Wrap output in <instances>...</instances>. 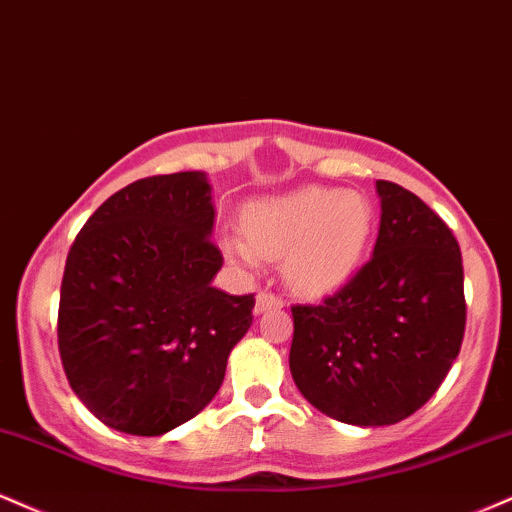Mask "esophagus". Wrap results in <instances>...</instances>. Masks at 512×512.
<instances>
[{
  "instance_id": "1",
  "label": "esophagus",
  "mask_w": 512,
  "mask_h": 512,
  "mask_svg": "<svg viewBox=\"0 0 512 512\" xmlns=\"http://www.w3.org/2000/svg\"><path fill=\"white\" fill-rule=\"evenodd\" d=\"M270 309H282V299L275 297L273 292H258L256 294L254 314L261 316V314H266V311H270Z\"/></svg>"
}]
</instances>
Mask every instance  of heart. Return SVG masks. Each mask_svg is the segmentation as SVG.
Listing matches in <instances>:
<instances>
[{
    "mask_svg": "<svg viewBox=\"0 0 512 512\" xmlns=\"http://www.w3.org/2000/svg\"><path fill=\"white\" fill-rule=\"evenodd\" d=\"M242 237H222V251L239 266L256 268L261 258H282L287 285L302 297L340 290L362 263L374 206L357 191L306 186L292 194L261 198L246 206Z\"/></svg>",
    "mask_w": 512,
    "mask_h": 512,
    "instance_id": "obj_1",
    "label": "heart"
}]
</instances>
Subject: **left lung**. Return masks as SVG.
<instances>
[{
    "label": "left lung",
    "mask_w": 512,
    "mask_h": 512,
    "mask_svg": "<svg viewBox=\"0 0 512 512\" xmlns=\"http://www.w3.org/2000/svg\"><path fill=\"white\" fill-rule=\"evenodd\" d=\"M371 261L318 306H292L290 371L318 412L354 426L407 419L436 393L465 335L462 256L419 196L376 182Z\"/></svg>",
    "instance_id": "left-lung-1"
}]
</instances>
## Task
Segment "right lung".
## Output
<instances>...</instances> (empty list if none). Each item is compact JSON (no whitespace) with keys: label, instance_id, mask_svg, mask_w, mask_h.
Listing matches in <instances>:
<instances>
[{"label":"right lung","instance_id":"right-lung-1","mask_svg":"<svg viewBox=\"0 0 512 512\" xmlns=\"http://www.w3.org/2000/svg\"><path fill=\"white\" fill-rule=\"evenodd\" d=\"M206 172L138 179L78 232L59 292V354L110 429L162 436L215 398L254 294L213 287L222 254Z\"/></svg>","mask_w":512,"mask_h":512}]
</instances>
